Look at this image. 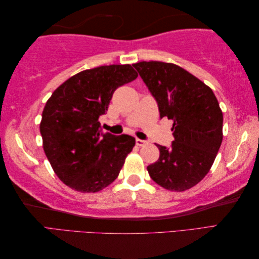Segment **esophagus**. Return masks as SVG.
Listing matches in <instances>:
<instances>
[{
    "label": "esophagus",
    "instance_id": "esophagus-1",
    "mask_svg": "<svg viewBox=\"0 0 259 259\" xmlns=\"http://www.w3.org/2000/svg\"><path fill=\"white\" fill-rule=\"evenodd\" d=\"M146 144H147L146 140H141V139H139V138L136 139V145H137V146L142 147V146H145Z\"/></svg>",
    "mask_w": 259,
    "mask_h": 259
}]
</instances>
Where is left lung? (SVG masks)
Returning <instances> with one entry per match:
<instances>
[{
  "label": "left lung",
  "instance_id": "1",
  "mask_svg": "<svg viewBox=\"0 0 259 259\" xmlns=\"http://www.w3.org/2000/svg\"><path fill=\"white\" fill-rule=\"evenodd\" d=\"M158 102L160 118L174 121L171 148L156 145L159 159L147 167L170 191H185L209 172L223 141V111L212 90L177 64H133Z\"/></svg>",
  "mask_w": 259,
  "mask_h": 259
}]
</instances>
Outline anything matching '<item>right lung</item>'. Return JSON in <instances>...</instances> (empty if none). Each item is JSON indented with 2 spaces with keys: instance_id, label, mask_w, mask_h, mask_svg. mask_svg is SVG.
<instances>
[{
  "instance_id": "add662e5",
  "label": "right lung",
  "mask_w": 259,
  "mask_h": 259,
  "mask_svg": "<svg viewBox=\"0 0 259 259\" xmlns=\"http://www.w3.org/2000/svg\"><path fill=\"white\" fill-rule=\"evenodd\" d=\"M137 76L130 64L102 65L71 76L49 98L40 122L43 150L71 189L98 192L117 179L136 139L102 134L98 119L115 89Z\"/></svg>"
}]
</instances>
